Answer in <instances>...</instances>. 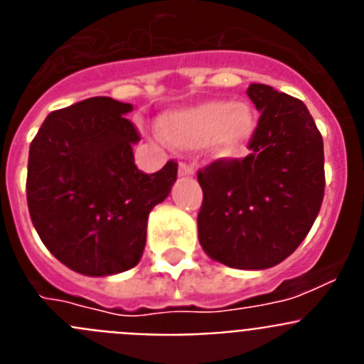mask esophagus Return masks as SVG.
<instances>
[{"label": "esophagus", "mask_w": 364, "mask_h": 364, "mask_svg": "<svg viewBox=\"0 0 364 364\" xmlns=\"http://www.w3.org/2000/svg\"><path fill=\"white\" fill-rule=\"evenodd\" d=\"M195 175V167L189 164H180L178 166V176H193Z\"/></svg>", "instance_id": "obj_1"}]
</instances>
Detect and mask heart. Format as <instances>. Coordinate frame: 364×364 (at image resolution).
I'll return each mask as SVG.
<instances>
[{"mask_svg":"<svg viewBox=\"0 0 364 364\" xmlns=\"http://www.w3.org/2000/svg\"><path fill=\"white\" fill-rule=\"evenodd\" d=\"M160 133L176 149H198L210 144L220 159L242 153L255 133V112L247 104L210 100L195 107L167 112Z\"/></svg>","mask_w":364,"mask_h":364,"instance_id":"1","label":"heart"}]
</instances>
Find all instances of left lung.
<instances>
[{
  "label": "left lung",
  "instance_id": "1",
  "mask_svg": "<svg viewBox=\"0 0 364 364\" xmlns=\"http://www.w3.org/2000/svg\"><path fill=\"white\" fill-rule=\"evenodd\" d=\"M246 92L260 112L250 154L198 171V240L230 268L266 269L297 250L319 215L323 136L301 100L264 83Z\"/></svg>",
  "mask_w": 364,
  "mask_h": 364
}]
</instances>
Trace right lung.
<instances>
[{
  "label": "right lung",
  "instance_id": "right-lung-1",
  "mask_svg": "<svg viewBox=\"0 0 364 364\" xmlns=\"http://www.w3.org/2000/svg\"><path fill=\"white\" fill-rule=\"evenodd\" d=\"M133 105L96 96L50 112L28 149L27 204L41 242L89 277L140 262L147 217L171 193L176 162L138 171Z\"/></svg>",
  "mask_w": 364,
  "mask_h": 364
}]
</instances>
